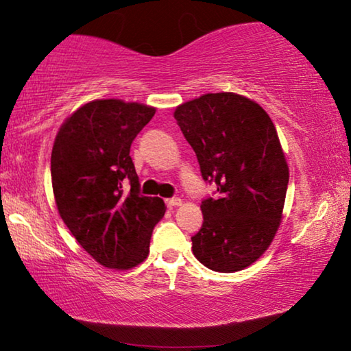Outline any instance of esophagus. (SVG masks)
I'll return each mask as SVG.
<instances>
[{
  "instance_id": "obj_1",
  "label": "esophagus",
  "mask_w": 351,
  "mask_h": 351,
  "mask_svg": "<svg viewBox=\"0 0 351 351\" xmlns=\"http://www.w3.org/2000/svg\"><path fill=\"white\" fill-rule=\"evenodd\" d=\"M166 206L167 207L182 206V199H180V197H169V199H166Z\"/></svg>"
}]
</instances>
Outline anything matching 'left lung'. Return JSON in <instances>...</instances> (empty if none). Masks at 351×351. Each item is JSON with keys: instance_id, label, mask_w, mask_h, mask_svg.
<instances>
[{"instance_id": "1", "label": "left lung", "mask_w": 351, "mask_h": 351, "mask_svg": "<svg viewBox=\"0 0 351 351\" xmlns=\"http://www.w3.org/2000/svg\"><path fill=\"white\" fill-rule=\"evenodd\" d=\"M215 197L201 202L204 221L191 237L197 261L215 272L255 263L280 226L288 165L276 126L260 104L236 93H207L176 109Z\"/></svg>"}]
</instances>
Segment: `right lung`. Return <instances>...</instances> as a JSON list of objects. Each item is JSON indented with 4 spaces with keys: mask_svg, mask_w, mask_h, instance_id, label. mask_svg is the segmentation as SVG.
I'll return each mask as SVG.
<instances>
[{
    "mask_svg": "<svg viewBox=\"0 0 351 351\" xmlns=\"http://www.w3.org/2000/svg\"><path fill=\"white\" fill-rule=\"evenodd\" d=\"M154 115L155 108L145 104L96 99L75 110L55 138L50 171L60 217L104 267L131 269L144 261L166 212L161 197L141 195L130 156Z\"/></svg>",
    "mask_w": 351,
    "mask_h": 351,
    "instance_id": "obj_1",
    "label": "right lung"
}]
</instances>
